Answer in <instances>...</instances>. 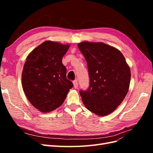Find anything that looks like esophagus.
Masks as SVG:
<instances>
[{
    "label": "esophagus",
    "instance_id": "34e87169",
    "mask_svg": "<svg viewBox=\"0 0 153 153\" xmlns=\"http://www.w3.org/2000/svg\"><path fill=\"white\" fill-rule=\"evenodd\" d=\"M73 85H74V88H75V89H77L78 85V82H77V80L73 81Z\"/></svg>",
    "mask_w": 153,
    "mask_h": 153
}]
</instances>
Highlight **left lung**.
Here are the masks:
<instances>
[{
	"mask_svg": "<svg viewBox=\"0 0 153 153\" xmlns=\"http://www.w3.org/2000/svg\"><path fill=\"white\" fill-rule=\"evenodd\" d=\"M78 47L87 61L90 78L88 89L80 91L83 103L99 116L108 115L128 93L130 68L122 53L110 45L84 41Z\"/></svg>",
	"mask_w": 153,
	"mask_h": 153,
	"instance_id": "left-lung-1",
	"label": "left lung"
}]
</instances>
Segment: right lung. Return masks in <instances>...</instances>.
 I'll return each instance as SVG.
<instances>
[{
    "mask_svg": "<svg viewBox=\"0 0 153 153\" xmlns=\"http://www.w3.org/2000/svg\"><path fill=\"white\" fill-rule=\"evenodd\" d=\"M69 46L46 41L27 57L22 74L23 89L29 102L41 112L59 108L73 87L62 62Z\"/></svg>",
    "mask_w": 153,
    "mask_h": 153,
    "instance_id": "add662e5",
    "label": "right lung"
}]
</instances>
